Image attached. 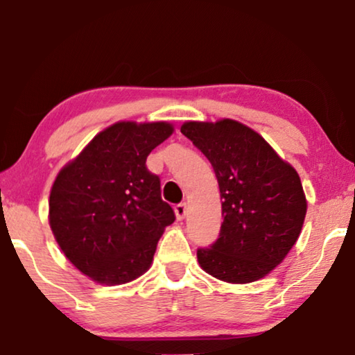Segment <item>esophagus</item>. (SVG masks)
Here are the masks:
<instances>
[{
	"mask_svg": "<svg viewBox=\"0 0 355 355\" xmlns=\"http://www.w3.org/2000/svg\"><path fill=\"white\" fill-rule=\"evenodd\" d=\"M174 213H176V218L178 220H184L187 215V205L186 203H178L176 207H174Z\"/></svg>",
	"mask_w": 355,
	"mask_h": 355,
	"instance_id": "esophagus-1",
	"label": "esophagus"
}]
</instances>
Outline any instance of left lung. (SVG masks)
<instances>
[{
	"label": "left lung",
	"instance_id": "1",
	"mask_svg": "<svg viewBox=\"0 0 355 355\" xmlns=\"http://www.w3.org/2000/svg\"><path fill=\"white\" fill-rule=\"evenodd\" d=\"M181 132L211 163L223 198L220 236L197 249L198 263L226 283L263 278L284 260L302 230L307 200L299 174L237 121H191Z\"/></svg>",
	"mask_w": 355,
	"mask_h": 355
}]
</instances>
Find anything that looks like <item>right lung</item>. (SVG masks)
<instances>
[{"instance_id":"obj_1","label":"right lung","mask_w":355,"mask_h":355,"mask_svg":"<svg viewBox=\"0 0 355 355\" xmlns=\"http://www.w3.org/2000/svg\"><path fill=\"white\" fill-rule=\"evenodd\" d=\"M171 134L168 123H116L56 176L51 231L71 263L96 283L124 284L144 275L164 227L176 220L159 178L145 164Z\"/></svg>"}]
</instances>
